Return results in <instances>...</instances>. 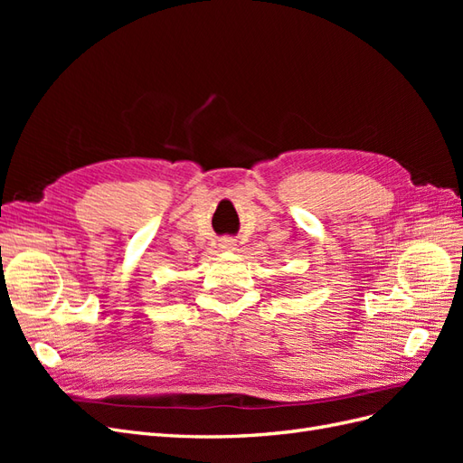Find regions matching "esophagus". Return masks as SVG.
Returning <instances> with one entry per match:
<instances>
[{
	"mask_svg": "<svg viewBox=\"0 0 463 463\" xmlns=\"http://www.w3.org/2000/svg\"><path fill=\"white\" fill-rule=\"evenodd\" d=\"M230 245H232L230 241H223V247H230Z\"/></svg>",
	"mask_w": 463,
	"mask_h": 463,
	"instance_id": "1",
	"label": "esophagus"
}]
</instances>
